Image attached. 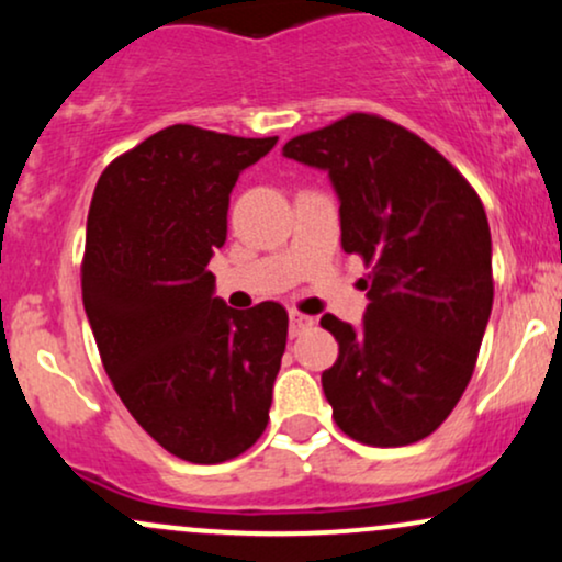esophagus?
<instances>
[{
	"label": "esophagus",
	"mask_w": 562,
	"mask_h": 562,
	"mask_svg": "<svg viewBox=\"0 0 562 562\" xmlns=\"http://www.w3.org/2000/svg\"><path fill=\"white\" fill-rule=\"evenodd\" d=\"M308 327H314V317L301 312H290V335H301L303 330H308Z\"/></svg>",
	"instance_id": "34e87169"
}]
</instances>
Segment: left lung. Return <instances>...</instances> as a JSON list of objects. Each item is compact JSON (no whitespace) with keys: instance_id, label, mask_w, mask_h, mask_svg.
Listing matches in <instances>:
<instances>
[{"instance_id":"obj_1","label":"left lung","mask_w":562,"mask_h":562,"mask_svg":"<svg viewBox=\"0 0 562 562\" xmlns=\"http://www.w3.org/2000/svg\"><path fill=\"white\" fill-rule=\"evenodd\" d=\"M282 153L330 173L340 245L370 267L362 330L319 319L338 340L322 372L335 425L370 447L423 441L465 393L492 314L479 192L428 142L372 113L299 134Z\"/></svg>"}]
</instances>
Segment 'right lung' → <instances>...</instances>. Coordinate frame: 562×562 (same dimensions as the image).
Listing matches in <instances>:
<instances>
[{
  "label": "right lung",
  "instance_id": "add662e5",
  "mask_svg": "<svg viewBox=\"0 0 562 562\" xmlns=\"http://www.w3.org/2000/svg\"><path fill=\"white\" fill-rule=\"evenodd\" d=\"M274 142L166 126L102 171L89 205L81 293L102 367L145 434L195 465L235 460L269 423L288 312L229 308L205 267L232 187Z\"/></svg>",
  "mask_w": 562,
  "mask_h": 562
}]
</instances>
